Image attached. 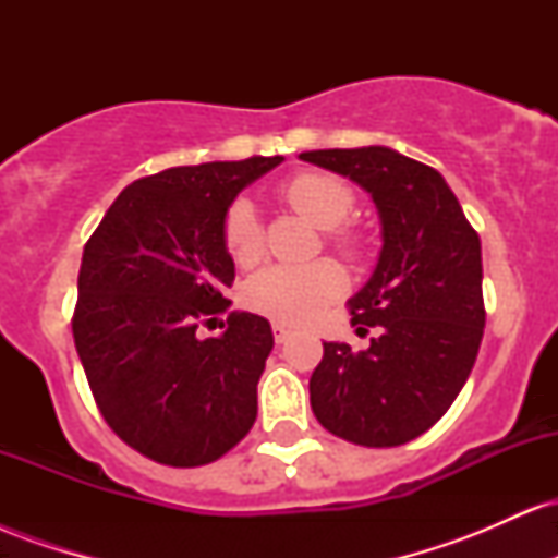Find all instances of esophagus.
<instances>
[{"mask_svg":"<svg viewBox=\"0 0 558 558\" xmlns=\"http://www.w3.org/2000/svg\"><path fill=\"white\" fill-rule=\"evenodd\" d=\"M272 336H275V343H286L288 338H291V328L283 323H272Z\"/></svg>","mask_w":558,"mask_h":558,"instance_id":"obj_1","label":"esophagus"}]
</instances>
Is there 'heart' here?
<instances>
[{
  "mask_svg": "<svg viewBox=\"0 0 558 558\" xmlns=\"http://www.w3.org/2000/svg\"><path fill=\"white\" fill-rule=\"evenodd\" d=\"M280 194L301 217L325 230V239L345 257H360L364 241L356 230L341 226L354 209V191L328 172H299ZM222 243L235 265H254L262 257V222L248 198L230 202L222 217ZM345 275L336 262L272 265L248 278L243 299L259 315L283 325H310L343 296Z\"/></svg>",
  "mask_w": 558,
  "mask_h": 558,
  "instance_id": "1",
  "label": "heart"
}]
</instances>
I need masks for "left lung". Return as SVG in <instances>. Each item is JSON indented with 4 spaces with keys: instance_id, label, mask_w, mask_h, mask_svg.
Here are the masks:
<instances>
[{
    "instance_id": "left-lung-1",
    "label": "left lung",
    "mask_w": 558,
    "mask_h": 558,
    "mask_svg": "<svg viewBox=\"0 0 558 558\" xmlns=\"http://www.w3.org/2000/svg\"><path fill=\"white\" fill-rule=\"evenodd\" d=\"M304 162L373 194L383 248L373 278L349 299L364 351L323 343L310 380L325 430L367 448L420 438L448 412L477 360L485 328L480 235L444 175L388 146L317 149Z\"/></svg>"
}]
</instances>
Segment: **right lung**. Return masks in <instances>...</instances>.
<instances>
[{"label": "right lung", "instance_id": "add662e5", "mask_svg": "<svg viewBox=\"0 0 558 558\" xmlns=\"http://www.w3.org/2000/svg\"><path fill=\"white\" fill-rule=\"evenodd\" d=\"M280 162L248 157L138 178L83 246L75 349L101 417L151 462H217L257 420L270 323L235 310L217 339H198L197 325L230 310L226 209Z\"/></svg>", "mask_w": 558, "mask_h": 558}]
</instances>
